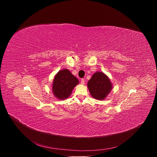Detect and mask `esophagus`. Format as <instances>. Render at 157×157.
<instances>
[{"mask_svg": "<svg viewBox=\"0 0 157 157\" xmlns=\"http://www.w3.org/2000/svg\"><path fill=\"white\" fill-rule=\"evenodd\" d=\"M84 83H85V81H84V79H82L81 80V84H84Z\"/></svg>", "mask_w": 157, "mask_h": 157, "instance_id": "esophagus-1", "label": "esophagus"}]
</instances>
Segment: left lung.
I'll list each match as a JSON object with an SVG mask.
<instances>
[{
    "label": "left lung",
    "mask_w": 157,
    "mask_h": 157,
    "mask_svg": "<svg viewBox=\"0 0 157 157\" xmlns=\"http://www.w3.org/2000/svg\"><path fill=\"white\" fill-rule=\"evenodd\" d=\"M87 87L93 98L98 100H104L111 91L113 84L105 74L98 71L89 80Z\"/></svg>",
    "instance_id": "left-lung-1"
}]
</instances>
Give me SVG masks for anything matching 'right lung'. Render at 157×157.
<instances>
[{"instance_id": "right-lung-1", "label": "right lung", "mask_w": 157, "mask_h": 157, "mask_svg": "<svg viewBox=\"0 0 157 157\" xmlns=\"http://www.w3.org/2000/svg\"><path fill=\"white\" fill-rule=\"evenodd\" d=\"M78 83L79 80L68 70H61L53 79L52 91L55 97L64 100L70 96L73 89Z\"/></svg>"}]
</instances>
